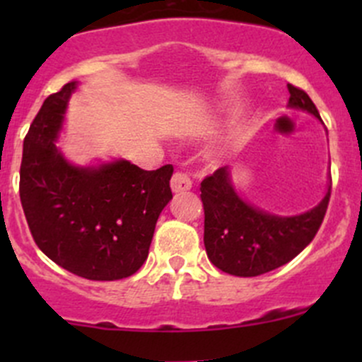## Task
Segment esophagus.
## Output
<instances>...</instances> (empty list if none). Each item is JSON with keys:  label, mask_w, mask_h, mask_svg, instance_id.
I'll return each mask as SVG.
<instances>
[{"label": "esophagus", "mask_w": 362, "mask_h": 362, "mask_svg": "<svg viewBox=\"0 0 362 362\" xmlns=\"http://www.w3.org/2000/svg\"><path fill=\"white\" fill-rule=\"evenodd\" d=\"M170 185H171V191H173L175 194H177V192L189 191V189L192 187V182H191V178L187 177V175H184V173H180V171H177V173H175L173 177H171Z\"/></svg>", "instance_id": "obj_1"}]
</instances>
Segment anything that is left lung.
Listing matches in <instances>:
<instances>
[{
	"label": "left lung",
	"instance_id": "obj_1",
	"mask_svg": "<svg viewBox=\"0 0 362 362\" xmlns=\"http://www.w3.org/2000/svg\"><path fill=\"white\" fill-rule=\"evenodd\" d=\"M289 89L287 107L320 120L315 105L305 90ZM331 196L298 215H276L240 196L231 178V166H222L202 182L204 208V249L211 264L235 276H257L287 264L319 231Z\"/></svg>",
	"mask_w": 362,
	"mask_h": 362
}]
</instances>
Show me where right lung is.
<instances>
[{
	"label": "right lung",
	"mask_w": 362,
	"mask_h": 362,
	"mask_svg": "<svg viewBox=\"0 0 362 362\" xmlns=\"http://www.w3.org/2000/svg\"><path fill=\"white\" fill-rule=\"evenodd\" d=\"M76 89L73 80L47 98L25 134L21 203L47 257L87 280H120L147 261L156 222L173 198V166L145 171L122 158L71 163L57 140Z\"/></svg>",
	"instance_id": "add662e5"
}]
</instances>
